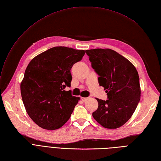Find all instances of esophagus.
Here are the masks:
<instances>
[{
	"mask_svg": "<svg viewBox=\"0 0 161 161\" xmlns=\"http://www.w3.org/2000/svg\"><path fill=\"white\" fill-rule=\"evenodd\" d=\"M89 97H81V99L83 101V102H86L87 99H88Z\"/></svg>",
	"mask_w": 161,
	"mask_h": 161,
	"instance_id": "34e87169",
	"label": "esophagus"
}]
</instances>
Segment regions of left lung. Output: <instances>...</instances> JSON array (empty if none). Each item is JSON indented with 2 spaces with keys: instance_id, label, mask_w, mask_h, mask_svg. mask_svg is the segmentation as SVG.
Returning a JSON list of instances; mask_svg holds the SVG:
<instances>
[{
  "instance_id": "1",
  "label": "left lung",
  "mask_w": 161,
  "mask_h": 161,
  "mask_svg": "<svg viewBox=\"0 0 161 161\" xmlns=\"http://www.w3.org/2000/svg\"><path fill=\"white\" fill-rule=\"evenodd\" d=\"M86 53L108 98H96L98 108L92 116L104 128H119L131 118L140 102L138 73L129 60L111 49L96 48Z\"/></svg>"
}]
</instances>
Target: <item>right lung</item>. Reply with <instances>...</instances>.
I'll use <instances>...</instances> for the list:
<instances>
[{"label": "right lung", "mask_w": 161, "mask_h": 161, "mask_svg": "<svg viewBox=\"0 0 161 161\" xmlns=\"http://www.w3.org/2000/svg\"><path fill=\"white\" fill-rule=\"evenodd\" d=\"M85 53L84 50L56 47L29 62L21 82V94L28 115L39 126L53 130L69 119L80 97L64 89L71 86V69Z\"/></svg>", "instance_id": "right-lung-1"}]
</instances>
